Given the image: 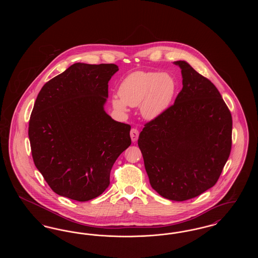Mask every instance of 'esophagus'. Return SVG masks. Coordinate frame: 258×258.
<instances>
[{"label":"esophagus","mask_w":258,"mask_h":258,"mask_svg":"<svg viewBox=\"0 0 258 258\" xmlns=\"http://www.w3.org/2000/svg\"><path fill=\"white\" fill-rule=\"evenodd\" d=\"M138 136H139V132L137 128H132L131 131V137H132V140L133 142H136L137 139H138Z\"/></svg>","instance_id":"esophagus-1"}]
</instances>
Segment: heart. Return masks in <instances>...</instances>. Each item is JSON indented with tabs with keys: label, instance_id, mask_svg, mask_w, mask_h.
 Listing matches in <instances>:
<instances>
[{
	"label": "heart",
	"instance_id": "heart-1",
	"mask_svg": "<svg viewBox=\"0 0 258 258\" xmlns=\"http://www.w3.org/2000/svg\"><path fill=\"white\" fill-rule=\"evenodd\" d=\"M176 83L171 75L156 72H135L127 75L119 87V96L112 98L113 107L126 113L127 106L139 105L146 120L160 117L171 104Z\"/></svg>",
	"mask_w": 258,
	"mask_h": 258
}]
</instances>
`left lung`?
<instances>
[{"mask_svg":"<svg viewBox=\"0 0 258 258\" xmlns=\"http://www.w3.org/2000/svg\"><path fill=\"white\" fill-rule=\"evenodd\" d=\"M183 88L138 138L152 187L162 197L184 201L214 186L229 158L232 117L216 86L186 61Z\"/></svg>","mask_w":258,"mask_h":258,"instance_id":"obj_1","label":"left lung"}]
</instances>
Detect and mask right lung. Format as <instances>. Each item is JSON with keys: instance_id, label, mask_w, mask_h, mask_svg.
<instances>
[{"instance_id": "1", "label": "right lung", "mask_w": 258, "mask_h": 258, "mask_svg": "<svg viewBox=\"0 0 258 258\" xmlns=\"http://www.w3.org/2000/svg\"><path fill=\"white\" fill-rule=\"evenodd\" d=\"M114 63L76 62L37 95L29 122L35 165L61 197L88 201L110 184L114 162L132 144L131 125L104 111Z\"/></svg>"}]
</instances>
